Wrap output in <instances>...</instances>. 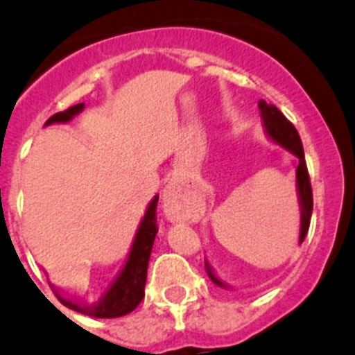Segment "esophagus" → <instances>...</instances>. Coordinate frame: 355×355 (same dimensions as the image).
<instances>
[{
  "instance_id": "obj_1",
  "label": "esophagus",
  "mask_w": 355,
  "mask_h": 355,
  "mask_svg": "<svg viewBox=\"0 0 355 355\" xmlns=\"http://www.w3.org/2000/svg\"><path fill=\"white\" fill-rule=\"evenodd\" d=\"M162 210L170 223H189L198 215V207L182 198L180 189L175 182H168L161 194Z\"/></svg>"
}]
</instances>
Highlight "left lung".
Here are the masks:
<instances>
[{
  "label": "left lung",
  "mask_w": 355,
  "mask_h": 355,
  "mask_svg": "<svg viewBox=\"0 0 355 355\" xmlns=\"http://www.w3.org/2000/svg\"><path fill=\"white\" fill-rule=\"evenodd\" d=\"M259 110H261V119H263V128L264 132L268 135L270 140H273L275 144L280 145V147L286 148L287 152L296 157V191H297V201H300V243H303L304 236L308 233V227H310V218H312V210H313V196H312V185H310V177H308L306 162H304V152H303V144H301V138L297 135L296 128L291 124L286 119V115L278 110L275 105H268L264 99L259 101ZM205 268H207V273L210 277L211 282L218 287H224V289H230L227 284H224L220 278L215 275L214 268L208 264V261H205Z\"/></svg>",
  "instance_id": "obj_1"
}]
</instances>
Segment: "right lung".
Returning <instances> with one entry per match:
<instances>
[{"mask_svg":"<svg viewBox=\"0 0 355 355\" xmlns=\"http://www.w3.org/2000/svg\"><path fill=\"white\" fill-rule=\"evenodd\" d=\"M84 103H78L75 107H69L68 110L59 112L52 115L45 125L51 124H64L71 121L75 115L84 110ZM159 196L152 198L145 210L144 218L138 226L135 240H132L131 250L125 259L124 268L119 271L114 282L94 303H87L82 297L66 296L59 289H54L55 296L59 297L64 306L71 308L75 312H80L84 315L96 317V319H115V317L128 315L138 304L141 303L145 296V282H147V268L150 259L152 245H154L155 234H157V220H155V207H157Z\"/></svg>","mask_w":355,"mask_h":355,"instance_id":"right-lung-1","label":"right lung"}]
</instances>
